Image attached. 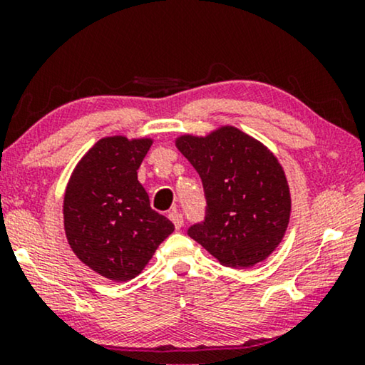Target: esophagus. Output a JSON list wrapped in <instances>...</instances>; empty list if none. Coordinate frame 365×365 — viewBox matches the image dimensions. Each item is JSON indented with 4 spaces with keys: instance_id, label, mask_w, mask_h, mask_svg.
Here are the masks:
<instances>
[{
    "instance_id": "34e87169",
    "label": "esophagus",
    "mask_w": 365,
    "mask_h": 365,
    "mask_svg": "<svg viewBox=\"0 0 365 365\" xmlns=\"http://www.w3.org/2000/svg\"><path fill=\"white\" fill-rule=\"evenodd\" d=\"M169 219H171L173 224H174V227H176V229H181L182 227L184 217H182V214L178 211V209H173V211L169 212Z\"/></svg>"
}]
</instances>
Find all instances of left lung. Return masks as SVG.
I'll return each mask as SVG.
<instances>
[{
  "label": "left lung",
  "instance_id": "1",
  "mask_svg": "<svg viewBox=\"0 0 365 365\" xmlns=\"http://www.w3.org/2000/svg\"><path fill=\"white\" fill-rule=\"evenodd\" d=\"M176 146L202 181L204 221L189 237L227 267H251L282 241L291 194L277 158L256 139L224 126L206 138L181 136Z\"/></svg>",
  "mask_w": 365,
  "mask_h": 365
}]
</instances>
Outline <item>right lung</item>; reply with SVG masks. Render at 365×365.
<instances>
[{
    "mask_svg": "<svg viewBox=\"0 0 365 365\" xmlns=\"http://www.w3.org/2000/svg\"><path fill=\"white\" fill-rule=\"evenodd\" d=\"M151 139L104 138L74 168L64 192V231L74 254L94 272L121 282L146 267L174 231L153 211L138 181Z\"/></svg>",
    "mask_w": 365,
    "mask_h": 365,
    "instance_id": "1",
    "label": "right lung"
}]
</instances>
